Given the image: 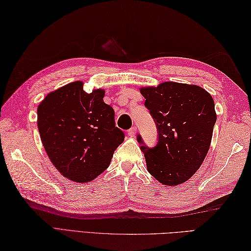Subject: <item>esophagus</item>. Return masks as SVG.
I'll return each instance as SVG.
<instances>
[{
	"instance_id": "esophagus-1",
	"label": "esophagus",
	"mask_w": 251,
	"mask_h": 251,
	"mask_svg": "<svg viewBox=\"0 0 251 251\" xmlns=\"http://www.w3.org/2000/svg\"><path fill=\"white\" fill-rule=\"evenodd\" d=\"M136 133H137V127L136 126H132L131 129L127 131V134H129L130 136H132V137H134L136 135Z\"/></svg>"
}]
</instances>
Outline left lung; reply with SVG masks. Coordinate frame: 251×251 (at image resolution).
Segmentation results:
<instances>
[{
	"label": "left lung",
	"mask_w": 251,
	"mask_h": 251,
	"mask_svg": "<svg viewBox=\"0 0 251 251\" xmlns=\"http://www.w3.org/2000/svg\"><path fill=\"white\" fill-rule=\"evenodd\" d=\"M145 106L153 118L158 142L144 145L148 173L164 185L175 186L197 172L210 149L216 122L211 95L197 85L164 82L157 87H142Z\"/></svg>",
	"instance_id": "8db88e82"
}]
</instances>
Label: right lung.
Masks as SVG:
<instances>
[{"mask_svg":"<svg viewBox=\"0 0 251 251\" xmlns=\"http://www.w3.org/2000/svg\"><path fill=\"white\" fill-rule=\"evenodd\" d=\"M104 90L87 94L76 81L52 91L37 108V125L50 161L66 178L96 179L108 167L125 133L115 126V112L103 101Z\"/></svg>","mask_w":251,"mask_h":251,"instance_id":"1","label":"right lung"}]
</instances>
